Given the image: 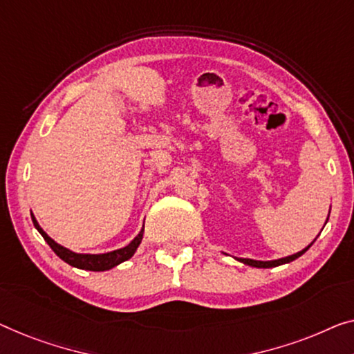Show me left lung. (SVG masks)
<instances>
[{"label":"left lung","mask_w":354,"mask_h":354,"mask_svg":"<svg viewBox=\"0 0 354 354\" xmlns=\"http://www.w3.org/2000/svg\"><path fill=\"white\" fill-rule=\"evenodd\" d=\"M326 223H328V219H326ZM312 246V243H310L307 248H304L302 251L295 252V254L292 256H288V257H281V259H275V261H254V259H243V257H235L236 261L243 262L246 263V266H251V267H257V268H272V267H278V266H283V263H289L297 259V257H300L304 254L305 251L308 250V248Z\"/></svg>","instance_id":"8db88e82"}]
</instances>
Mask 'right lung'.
<instances>
[{"mask_svg": "<svg viewBox=\"0 0 354 354\" xmlns=\"http://www.w3.org/2000/svg\"><path fill=\"white\" fill-rule=\"evenodd\" d=\"M31 221H33L36 230H38L42 235V239L47 241V245L52 248V251H54L62 261H65L66 263H70V266L76 267V268H82V270H92V272L109 270V268H113L115 266H119V263L129 261L130 257L135 254V251L138 250L141 240H143V232H145V229H141L140 234L136 235L129 245L120 248V250L103 252V254H81V252H75V251L68 250V248L62 246L57 243V241L52 240L50 236L41 229V225L38 224V221H36L33 213H31Z\"/></svg>", "mask_w": 354, "mask_h": 354, "instance_id": "add662e5", "label": "right lung"}]
</instances>
